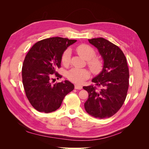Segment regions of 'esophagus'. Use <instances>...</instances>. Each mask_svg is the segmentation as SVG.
Returning <instances> with one entry per match:
<instances>
[{"label":"esophagus","instance_id":"1","mask_svg":"<svg viewBox=\"0 0 149 149\" xmlns=\"http://www.w3.org/2000/svg\"><path fill=\"white\" fill-rule=\"evenodd\" d=\"M74 88L76 89H81L83 88V86L81 85H79V84H75L74 85Z\"/></svg>","mask_w":149,"mask_h":149}]
</instances>
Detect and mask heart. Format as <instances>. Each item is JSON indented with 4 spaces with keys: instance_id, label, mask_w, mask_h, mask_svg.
<instances>
[{
    "instance_id": "heart-1",
    "label": "heart",
    "mask_w": 149,
    "mask_h": 149,
    "mask_svg": "<svg viewBox=\"0 0 149 149\" xmlns=\"http://www.w3.org/2000/svg\"><path fill=\"white\" fill-rule=\"evenodd\" d=\"M79 55L88 60V65L93 73L98 74L103 68V62L100 58L96 56V51L88 44H80L76 48ZM71 58V50L67 48L62 53L61 61L65 66L69 64ZM90 76V72L86 69L72 68L67 73V78L70 81L81 84Z\"/></svg>"
}]
</instances>
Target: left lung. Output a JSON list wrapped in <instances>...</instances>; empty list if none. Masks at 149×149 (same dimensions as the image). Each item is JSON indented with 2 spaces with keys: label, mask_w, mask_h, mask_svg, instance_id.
<instances>
[{
  "label": "left lung",
  "mask_w": 149,
  "mask_h": 149,
  "mask_svg": "<svg viewBox=\"0 0 149 149\" xmlns=\"http://www.w3.org/2000/svg\"><path fill=\"white\" fill-rule=\"evenodd\" d=\"M104 60L102 71L92 79L94 85L83 86L88 93L84 108L94 118L105 119L114 115L123 104L129 88L127 60L119 47L103 38L88 40Z\"/></svg>",
  "instance_id": "8db88e82"
}]
</instances>
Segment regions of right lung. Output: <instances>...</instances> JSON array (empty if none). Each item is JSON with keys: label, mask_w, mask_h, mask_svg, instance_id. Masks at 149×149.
<instances>
[{"label": "right lung", "mask_w": 149, "mask_h": 149, "mask_svg": "<svg viewBox=\"0 0 149 149\" xmlns=\"http://www.w3.org/2000/svg\"><path fill=\"white\" fill-rule=\"evenodd\" d=\"M76 40L62 37L43 39L35 43L26 54L22 70V83L31 105L39 112L49 113L57 110L66 94L74 89L69 81L51 83L56 71L61 67L62 53Z\"/></svg>", "instance_id": "obj_1"}]
</instances>
